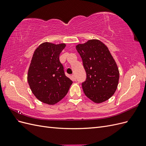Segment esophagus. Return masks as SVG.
Listing matches in <instances>:
<instances>
[{
  "label": "esophagus",
  "mask_w": 146,
  "mask_h": 146,
  "mask_svg": "<svg viewBox=\"0 0 146 146\" xmlns=\"http://www.w3.org/2000/svg\"><path fill=\"white\" fill-rule=\"evenodd\" d=\"M71 78H72V80H73L74 81L76 80V76H75V75H72Z\"/></svg>",
  "instance_id": "esophagus-1"
}]
</instances>
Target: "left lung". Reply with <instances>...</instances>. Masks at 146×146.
<instances>
[{"instance_id": "left-lung-1", "label": "left lung", "mask_w": 146, "mask_h": 146, "mask_svg": "<svg viewBox=\"0 0 146 146\" xmlns=\"http://www.w3.org/2000/svg\"><path fill=\"white\" fill-rule=\"evenodd\" d=\"M86 78L82 83L84 93L95 103L109 99L118 85L119 72L108 47L98 39L78 44Z\"/></svg>"}]
</instances>
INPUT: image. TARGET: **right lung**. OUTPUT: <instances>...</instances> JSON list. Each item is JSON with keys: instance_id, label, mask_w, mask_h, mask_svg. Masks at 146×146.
<instances>
[{"instance_id": "add662e5", "label": "right lung", "mask_w": 146, "mask_h": 146, "mask_svg": "<svg viewBox=\"0 0 146 146\" xmlns=\"http://www.w3.org/2000/svg\"><path fill=\"white\" fill-rule=\"evenodd\" d=\"M65 44L44 42L35 50L27 80L33 94L43 103L54 105L67 94L72 81L66 76L59 56Z\"/></svg>"}]
</instances>
